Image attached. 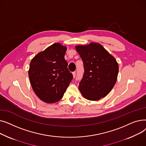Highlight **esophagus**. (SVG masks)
<instances>
[{"label":"esophagus","instance_id":"1","mask_svg":"<svg viewBox=\"0 0 146 146\" xmlns=\"http://www.w3.org/2000/svg\"><path fill=\"white\" fill-rule=\"evenodd\" d=\"M72 74H73V78H74L76 77V72H73V73H72Z\"/></svg>","mask_w":146,"mask_h":146}]
</instances>
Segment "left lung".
<instances>
[{"mask_svg": "<svg viewBox=\"0 0 146 146\" xmlns=\"http://www.w3.org/2000/svg\"><path fill=\"white\" fill-rule=\"evenodd\" d=\"M75 48L85 69L79 86L82 95L90 101L105 97L117 82L119 70L117 60L99 43L77 45Z\"/></svg>", "mask_w": 146, "mask_h": 146, "instance_id": "1", "label": "left lung"}]
</instances>
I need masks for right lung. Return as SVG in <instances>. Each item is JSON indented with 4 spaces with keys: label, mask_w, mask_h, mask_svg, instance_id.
<instances>
[{
    "label": "right lung",
    "mask_w": 146,
    "mask_h": 146,
    "mask_svg": "<svg viewBox=\"0 0 146 146\" xmlns=\"http://www.w3.org/2000/svg\"><path fill=\"white\" fill-rule=\"evenodd\" d=\"M66 50L65 46L54 43L31 61L28 71L31 85L36 95L45 103L59 101L73 79L64 59Z\"/></svg>",
    "instance_id": "1"
}]
</instances>
